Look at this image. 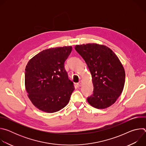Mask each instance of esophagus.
Segmentation results:
<instances>
[{
	"instance_id": "1",
	"label": "esophagus",
	"mask_w": 146,
	"mask_h": 146,
	"mask_svg": "<svg viewBox=\"0 0 146 146\" xmlns=\"http://www.w3.org/2000/svg\"><path fill=\"white\" fill-rule=\"evenodd\" d=\"M77 85L79 86V87H81L82 86V81H80L78 82V83H77Z\"/></svg>"
}]
</instances>
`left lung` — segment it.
Here are the masks:
<instances>
[{
    "label": "left lung",
    "mask_w": 146,
    "mask_h": 146,
    "mask_svg": "<svg viewBox=\"0 0 146 146\" xmlns=\"http://www.w3.org/2000/svg\"><path fill=\"white\" fill-rule=\"evenodd\" d=\"M76 51L84 59L91 73L93 94L87 98L96 109L114 104L122 93L125 73L117 56L109 47L95 43L76 45Z\"/></svg>",
    "instance_id": "1"
}]
</instances>
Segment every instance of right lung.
Segmentation results:
<instances>
[{
  "instance_id": "right-lung-1",
  "label": "right lung",
  "mask_w": 146,
  "mask_h": 146,
  "mask_svg": "<svg viewBox=\"0 0 146 146\" xmlns=\"http://www.w3.org/2000/svg\"><path fill=\"white\" fill-rule=\"evenodd\" d=\"M72 50V46L45 50L28 62L25 88L29 99L39 110L54 113L68 105L74 87L68 78L65 62Z\"/></svg>"
}]
</instances>
